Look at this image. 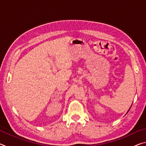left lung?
<instances>
[{"instance_id": "obj_1", "label": "left lung", "mask_w": 146, "mask_h": 146, "mask_svg": "<svg viewBox=\"0 0 146 146\" xmlns=\"http://www.w3.org/2000/svg\"><path fill=\"white\" fill-rule=\"evenodd\" d=\"M129 110H130V109H129ZM128 111H129V110H128ZM128 111H127V112H128Z\"/></svg>"}]
</instances>
